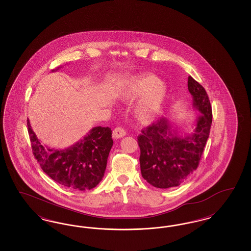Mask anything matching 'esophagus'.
<instances>
[{
  "label": "esophagus",
  "mask_w": 251,
  "mask_h": 251,
  "mask_svg": "<svg viewBox=\"0 0 251 251\" xmlns=\"http://www.w3.org/2000/svg\"><path fill=\"white\" fill-rule=\"evenodd\" d=\"M125 135H126V131H125V130H124L123 128H121V127H117V128L113 131V137L116 138V139L121 138V137H123V136H125Z\"/></svg>",
  "instance_id": "1"
}]
</instances>
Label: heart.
<instances>
[{"label":"heart","mask_w":251,"mask_h":251,"mask_svg":"<svg viewBox=\"0 0 251 251\" xmlns=\"http://www.w3.org/2000/svg\"><path fill=\"white\" fill-rule=\"evenodd\" d=\"M167 96V84L150 73L128 80L120 92L124 101H132L141 97L135 107V115L142 123H150L158 118L166 104Z\"/></svg>","instance_id":"heart-1"}]
</instances>
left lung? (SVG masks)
Returning <instances> with one entry per match:
<instances>
[{
	"label": "left lung",
	"instance_id": "obj_1",
	"mask_svg": "<svg viewBox=\"0 0 251 251\" xmlns=\"http://www.w3.org/2000/svg\"><path fill=\"white\" fill-rule=\"evenodd\" d=\"M188 90L193 97V107L201 113L192 133L179 135L169 120L162 118L143 129L137 137L142 177L157 188L179 186L191 176L210 134L213 113L209 97L191 76L188 77Z\"/></svg>",
	"mask_w": 251,
	"mask_h": 251
}]
</instances>
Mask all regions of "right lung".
<instances>
[{
    "label": "right lung",
    "mask_w": 251,
    "mask_h": 251,
    "mask_svg": "<svg viewBox=\"0 0 251 251\" xmlns=\"http://www.w3.org/2000/svg\"><path fill=\"white\" fill-rule=\"evenodd\" d=\"M27 126L33 154L50 178L68 189L77 191L90 190L102 179L114 143L109 127H94L72 147L54 150L43 146L37 139L29 120Z\"/></svg>",
    "instance_id": "obj_1"
}]
</instances>
